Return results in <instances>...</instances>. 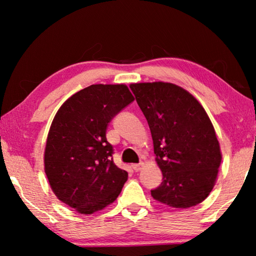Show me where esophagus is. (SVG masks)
I'll use <instances>...</instances> for the list:
<instances>
[{
  "label": "esophagus",
  "instance_id": "esophagus-1",
  "mask_svg": "<svg viewBox=\"0 0 256 256\" xmlns=\"http://www.w3.org/2000/svg\"><path fill=\"white\" fill-rule=\"evenodd\" d=\"M144 166V162H140V164H132V168H133V170L134 172H138L141 170V167Z\"/></svg>",
  "mask_w": 256,
  "mask_h": 256
}]
</instances>
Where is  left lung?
Listing matches in <instances>:
<instances>
[{"label":"left lung","instance_id":"left-lung-1","mask_svg":"<svg viewBox=\"0 0 256 256\" xmlns=\"http://www.w3.org/2000/svg\"><path fill=\"white\" fill-rule=\"evenodd\" d=\"M149 124L162 182L151 196L174 208L201 203L214 188L222 162L218 138L200 102L167 82L130 86Z\"/></svg>","mask_w":256,"mask_h":256}]
</instances>
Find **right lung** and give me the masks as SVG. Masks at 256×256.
<instances>
[{
	"label": "right lung",
	"mask_w": 256,
	"mask_h": 256,
	"mask_svg": "<svg viewBox=\"0 0 256 256\" xmlns=\"http://www.w3.org/2000/svg\"><path fill=\"white\" fill-rule=\"evenodd\" d=\"M134 100L125 84H92L56 112L47 136L45 172L60 201L90 214L114 202L128 172L112 162L108 123Z\"/></svg>",
	"instance_id": "obj_1"
}]
</instances>
